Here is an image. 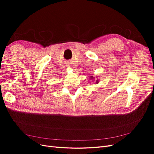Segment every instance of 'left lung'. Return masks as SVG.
<instances>
[{
    "instance_id": "obj_1",
    "label": "left lung",
    "mask_w": 154,
    "mask_h": 154,
    "mask_svg": "<svg viewBox=\"0 0 154 154\" xmlns=\"http://www.w3.org/2000/svg\"><path fill=\"white\" fill-rule=\"evenodd\" d=\"M90 79H91V80H94V77H93L92 76H90ZM99 83V80H98V79H97V80H96V84H97V83Z\"/></svg>"
}]
</instances>
